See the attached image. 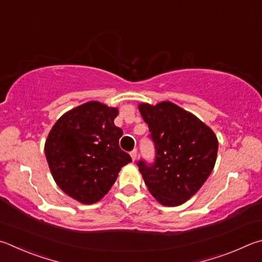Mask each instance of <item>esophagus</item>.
I'll list each match as a JSON object with an SVG mask.
<instances>
[{
	"mask_svg": "<svg viewBox=\"0 0 262 262\" xmlns=\"http://www.w3.org/2000/svg\"><path fill=\"white\" fill-rule=\"evenodd\" d=\"M130 157H132L133 161L136 160V158H137V151H136V150H133V151L130 152Z\"/></svg>",
	"mask_w": 262,
	"mask_h": 262,
	"instance_id": "esophagus-1",
	"label": "esophagus"
}]
</instances>
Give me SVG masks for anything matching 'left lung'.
<instances>
[{"label": "left lung", "instance_id": "left-lung-1", "mask_svg": "<svg viewBox=\"0 0 262 262\" xmlns=\"http://www.w3.org/2000/svg\"><path fill=\"white\" fill-rule=\"evenodd\" d=\"M141 116L155 145L154 163L137 161L149 191L165 206L191 198L214 168L217 139L210 127L170 102L141 104Z\"/></svg>", "mask_w": 262, "mask_h": 262}]
</instances>
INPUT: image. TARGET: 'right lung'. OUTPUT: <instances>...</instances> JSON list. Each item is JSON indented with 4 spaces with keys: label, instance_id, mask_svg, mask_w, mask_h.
I'll return each mask as SVG.
<instances>
[{
    "label": "right lung",
    "instance_id": "1",
    "mask_svg": "<svg viewBox=\"0 0 262 262\" xmlns=\"http://www.w3.org/2000/svg\"><path fill=\"white\" fill-rule=\"evenodd\" d=\"M117 116L115 107L88 102L66 112L49 133L45 152L51 174L75 201L98 202L132 161L119 146L122 129L113 122Z\"/></svg>",
    "mask_w": 262,
    "mask_h": 262
}]
</instances>
